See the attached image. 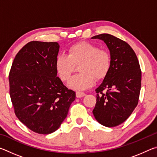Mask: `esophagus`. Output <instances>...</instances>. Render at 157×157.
Instances as JSON below:
<instances>
[{"instance_id":"esophagus-1","label":"esophagus","mask_w":157,"mask_h":157,"mask_svg":"<svg viewBox=\"0 0 157 157\" xmlns=\"http://www.w3.org/2000/svg\"><path fill=\"white\" fill-rule=\"evenodd\" d=\"M86 95V94L83 92H80V91H77L76 92V97L77 98H82Z\"/></svg>"}]
</instances>
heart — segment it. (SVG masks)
<instances>
[{
  "label": "heart",
  "mask_w": 157,
  "mask_h": 157,
  "mask_svg": "<svg viewBox=\"0 0 157 157\" xmlns=\"http://www.w3.org/2000/svg\"><path fill=\"white\" fill-rule=\"evenodd\" d=\"M68 55L59 54L55 59V69L61 80L67 82L75 68L79 66L80 73L71 79L68 86L75 90H86L95 83V78H105L110 70L111 57L109 52L100 48L94 44L80 41L68 48Z\"/></svg>",
  "instance_id": "1"
}]
</instances>
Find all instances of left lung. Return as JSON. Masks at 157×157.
Here are the masks:
<instances>
[{
	"label": "left lung",
	"instance_id": "left-lung-1",
	"mask_svg": "<svg viewBox=\"0 0 157 157\" xmlns=\"http://www.w3.org/2000/svg\"><path fill=\"white\" fill-rule=\"evenodd\" d=\"M92 39L104 41L111 57L110 70L95 89L96 104L93 113L102 125L116 127L129 118L139 103L141 70L136 53L127 42L109 34Z\"/></svg>",
	"mask_w": 157,
	"mask_h": 157
}]
</instances>
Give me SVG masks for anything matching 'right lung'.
<instances>
[{"label":"right lung","mask_w":157,"mask_h":157,"mask_svg":"<svg viewBox=\"0 0 157 157\" xmlns=\"http://www.w3.org/2000/svg\"><path fill=\"white\" fill-rule=\"evenodd\" d=\"M59 49L57 42H29L16 55L9 73L15 115L40 134L56 131L75 99V92L57 76L55 63Z\"/></svg>","instance_id":"1"}]
</instances>
